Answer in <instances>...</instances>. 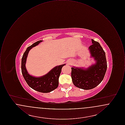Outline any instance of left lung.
<instances>
[{
    "instance_id": "left-lung-1",
    "label": "left lung",
    "mask_w": 125,
    "mask_h": 125,
    "mask_svg": "<svg viewBox=\"0 0 125 125\" xmlns=\"http://www.w3.org/2000/svg\"><path fill=\"white\" fill-rule=\"evenodd\" d=\"M92 44L89 48L90 58L95 61L87 68L71 67L73 83L79 88L89 90L101 83L107 70L105 53L98 42L91 39Z\"/></svg>"
}]
</instances>
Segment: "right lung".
Instances as JSON below:
<instances>
[{
	"label": "right lung",
	"mask_w": 125,
	"mask_h": 125,
	"mask_svg": "<svg viewBox=\"0 0 125 125\" xmlns=\"http://www.w3.org/2000/svg\"><path fill=\"white\" fill-rule=\"evenodd\" d=\"M42 41V40L37 41L27 48L21 59V68L24 79L30 88L40 92L49 93L58 88L61 69L65 64L55 66L47 73L40 77H35L30 75L26 67L28 54L32 48L38 45Z\"/></svg>",
	"instance_id": "right-lung-1"
}]
</instances>
